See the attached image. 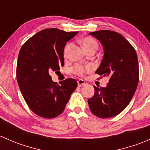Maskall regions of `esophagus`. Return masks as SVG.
I'll list each match as a JSON object with an SVG mask.
<instances>
[{
	"label": "esophagus",
	"instance_id": "esophagus-1",
	"mask_svg": "<svg viewBox=\"0 0 150 150\" xmlns=\"http://www.w3.org/2000/svg\"><path fill=\"white\" fill-rule=\"evenodd\" d=\"M85 85H86V81H84L82 79H79L78 81V86H79V87H81V86H83Z\"/></svg>",
	"mask_w": 150,
	"mask_h": 150
}]
</instances>
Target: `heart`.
<instances>
[{
	"instance_id": "1",
	"label": "heart",
	"mask_w": 150,
	"mask_h": 150,
	"mask_svg": "<svg viewBox=\"0 0 150 150\" xmlns=\"http://www.w3.org/2000/svg\"><path fill=\"white\" fill-rule=\"evenodd\" d=\"M81 43H82L83 48H84L85 51H88L91 49H97L98 48V43L96 42V40L95 39H93V38L91 37H86L82 39L81 40ZM71 47V43H68L67 44L64 50V57H66L67 55V53L69 49ZM92 67L91 65H76L75 67L72 69V72L78 75H83L86 72H89V71L91 70Z\"/></svg>"
}]
</instances>
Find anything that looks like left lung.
Returning <instances> with one entry per match:
<instances>
[{
  "mask_svg": "<svg viewBox=\"0 0 150 150\" xmlns=\"http://www.w3.org/2000/svg\"><path fill=\"white\" fill-rule=\"evenodd\" d=\"M104 48L102 62L96 73L108 77L106 87H96L88 99L90 110L101 118L117 115L128 105L137 90L139 78L136 50L119 33L110 30L91 32Z\"/></svg>",
  "mask_w": 150,
  "mask_h": 150,
  "instance_id": "left-lung-1",
  "label": "left lung"
}]
</instances>
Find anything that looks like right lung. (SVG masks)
Here are the masks:
<instances>
[{"label":"right lung","instance_id":"obj_1","mask_svg":"<svg viewBox=\"0 0 150 150\" xmlns=\"http://www.w3.org/2000/svg\"><path fill=\"white\" fill-rule=\"evenodd\" d=\"M78 32L45 29L28 39L18 56L16 78L22 94L30 110L38 116L53 118L63 111L77 81L68 78L57 84L50 76L63 66L67 42Z\"/></svg>","mask_w":150,"mask_h":150}]
</instances>
